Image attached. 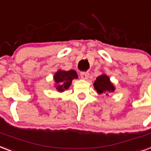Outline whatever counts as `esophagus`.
Listing matches in <instances>:
<instances>
[{
	"mask_svg": "<svg viewBox=\"0 0 151 151\" xmlns=\"http://www.w3.org/2000/svg\"><path fill=\"white\" fill-rule=\"evenodd\" d=\"M80 77L83 79H87L89 77V73L88 72H81L80 73Z\"/></svg>",
	"mask_w": 151,
	"mask_h": 151,
	"instance_id": "obj_1",
	"label": "esophagus"
}]
</instances>
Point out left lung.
<instances>
[{
    "label": "left lung",
    "instance_id": "obj_1",
    "mask_svg": "<svg viewBox=\"0 0 151 151\" xmlns=\"http://www.w3.org/2000/svg\"><path fill=\"white\" fill-rule=\"evenodd\" d=\"M94 86L99 94L106 93V95H108V93L115 91V87L110 82L109 78L105 74L101 75L97 78L94 83Z\"/></svg>",
    "mask_w": 151,
    "mask_h": 151
}]
</instances>
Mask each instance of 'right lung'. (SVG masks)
<instances>
[{
  "mask_svg": "<svg viewBox=\"0 0 151 151\" xmlns=\"http://www.w3.org/2000/svg\"><path fill=\"white\" fill-rule=\"evenodd\" d=\"M55 87L59 92L65 91L68 90L72 84V79H78V76L76 71H62L58 70L54 75Z\"/></svg>",
  "mask_w": 151,
  "mask_h": 151,
  "instance_id": "right-lung-1",
  "label": "right lung"
}]
</instances>
